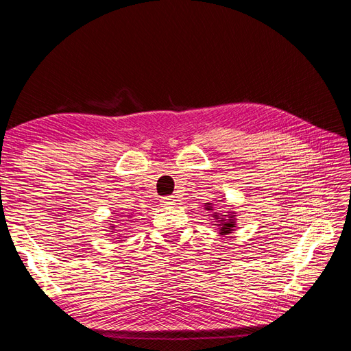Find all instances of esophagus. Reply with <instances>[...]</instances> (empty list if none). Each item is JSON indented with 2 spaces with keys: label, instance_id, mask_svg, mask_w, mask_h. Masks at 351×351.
Wrapping results in <instances>:
<instances>
[{
  "label": "esophagus",
  "instance_id": "obj_1",
  "mask_svg": "<svg viewBox=\"0 0 351 351\" xmlns=\"http://www.w3.org/2000/svg\"><path fill=\"white\" fill-rule=\"evenodd\" d=\"M161 202L164 205H171L174 199H173V196H164V197H161Z\"/></svg>",
  "mask_w": 351,
  "mask_h": 351
}]
</instances>
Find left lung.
Masks as SVG:
<instances>
[{
    "instance_id": "obj_1",
    "label": "left lung",
    "mask_w": 351,
    "mask_h": 351,
    "mask_svg": "<svg viewBox=\"0 0 351 351\" xmlns=\"http://www.w3.org/2000/svg\"><path fill=\"white\" fill-rule=\"evenodd\" d=\"M208 205H210V204H208ZM208 210H210L212 209V206H208L206 208ZM230 214H231V212H230ZM212 217H214L215 219H218V222H219V230H221V232H219V234H222V236H224V234H230V232L232 231V228H234V221H232V217H234V215H228V219H219V214H218V212H214V214H212ZM224 217H227V215H224Z\"/></svg>"
}]
</instances>
